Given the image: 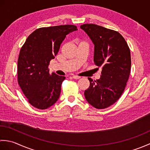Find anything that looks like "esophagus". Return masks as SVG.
Instances as JSON below:
<instances>
[{"mask_svg": "<svg viewBox=\"0 0 150 150\" xmlns=\"http://www.w3.org/2000/svg\"><path fill=\"white\" fill-rule=\"evenodd\" d=\"M74 79H76V80H77V79H81V77H79V76H77V75H73L72 77Z\"/></svg>", "mask_w": 150, "mask_h": 150, "instance_id": "obj_1", "label": "esophagus"}]
</instances>
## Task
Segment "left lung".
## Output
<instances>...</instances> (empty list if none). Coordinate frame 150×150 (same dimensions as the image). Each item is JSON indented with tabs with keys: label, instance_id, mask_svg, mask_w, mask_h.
<instances>
[{
	"label": "left lung",
	"instance_id": "obj_1",
	"mask_svg": "<svg viewBox=\"0 0 150 150\" xmlns=\"http://www.w3.org/2000/svg\"><path fill=\"white\" fill-rule=\"evenodd\" d=\"M94 44V62L102 71L99 79L88 78L86 99L97 109L113 104L124 92L131 70V54L126 41L116 31L93 24L81 26Z\"/></svg>",
	"mask_w": 150,
	"mask_h": 150
}]
</instances>
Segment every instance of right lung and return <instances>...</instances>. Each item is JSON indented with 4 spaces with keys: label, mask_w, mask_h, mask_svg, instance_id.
I'll return each mask as SVG.
<instances>
[{
    "label": "right lung",
    "mask_w": 150,
    "mask_h": 150,
    "mask_svg": "<svg viewBox=\"0 0 150 150\" xmlns=\"http://www.w3.org/2000/svg\"><path fill=\"white\" fill-rule=\"evenodd\" d=\"M76 30L74 25L40 28L22 46L17 62L18 83L33 107L45 110L59 99L65 77L51 74L48 66L67 35Z\"/></svg>",
    "instance_id": "obj_1"
}]
</instances>
